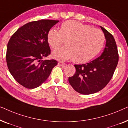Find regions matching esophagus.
I'll return each instance as SVG.
<instances>
[{"label":"esophagus","mask_w":128,"mask_h":128,"mask_svg":"<svg viewBox=\"0 0 128 128\" xmlns=\"http://www.w3.org/2000/svg\"><path fill=\"white\" fill-rule=\"evenodd\" d=\"M58 64V66H64V64H65L62 62H59Z\"/></svg>","instance_id":"34e87169"}]
</instances>
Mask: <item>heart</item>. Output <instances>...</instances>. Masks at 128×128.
Wrapping results in <instances>:
<instances>
[{"label": "heart", "instance_id": "obj_1", "mask_svg": "<svg viewBox=\"0 0 128 128\" xmlns=\"http://www.w3.org/2000/svg\"><path fill=\"white\" fill-rule=\"evenodd\" d=\"M47 42L52 49H56L65 40V46L54 50L52 56L58 60L73 59L83 64L96 56L104 46L106 37L102 31L75 20L61 24L60 29L52 28L48 31Z\"/></svg>", "mask_w": 128, "mask_h": 128}]
</instances>
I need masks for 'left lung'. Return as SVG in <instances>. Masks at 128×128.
<instances>
[{
  "label": "left lung",
  "instance_id": "left-lung-1",
  "mask_svg": "<svg viewBox=\"0 0 128 128\" xmlns=\"http://www.w3.org/2000/svg\"><path fill=\"white\" fill-rule=\"evenodd\" d=\"M106 44L97 59L83 64H74L76 73L69 82L78 93L91 94L102 90L109 83L118 64L119 55L116 42L111 33L102 27Z\"/></svg>",
  "mask_w": 128,
  "mask_h": 128
}]
</instances>
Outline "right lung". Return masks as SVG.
<instances>
[{
  "label": "right lung",
  "mask_w": 128,
  "mask_h": 128,
  "mask_svg": "<svg viewBox=\"0 0 128 128\" xmlns=\"http://www.w3.org/2000/svg\"><path fill=\"white\" fill-rule=\"evenodd\" d=\"M58 22L40 20L28 22L9 40L6 51L8 69L14 78L26 88L39 87L58 64L55 59L42 60L50 54L47 33Z\"/></svg>",
  "instance_id": "right-lung-1"
}]
</instances>
